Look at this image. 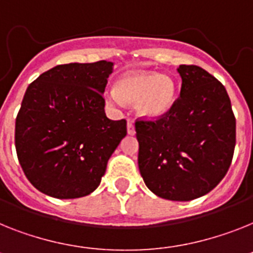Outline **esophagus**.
I'll use <instances>...</instances> for the list:
<instances>
[{
    "label": "esophagus",
    "instance_id": "esophagus-1",
    "mask_svg": "<svg viewBox=\"0 0 253 253\" xmlns=\"http://www.w3.org/2000/svg\"><path fill=\"white\" fill-rule=\"evenodd\" d=\"M127 132L128 135H133L135 133V126H133V122L132 121H127Z\"/></svg>",
    "mask_w": 253,
    "mask_h": 253
}]
</instances>
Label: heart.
I'll use <instances>...</instances> for the list:
<instances>
[{
    "mask_svg": "<svg viewBox=\"0 0 253 253\" xmlns=\"http://www.w3.org/2000/svg\"><path fill=\"white\" fill-rule=\"evenodd\" d=\"M109 107L118 109L123 101L136 103L140 116L158 118L169 113L176 99V84L169 76L156 72H130L121 76L116 88L104 92Z\"/></svg>",
    "mask_w": 253,
    "mask_h": 253,
    "instance_id": "b5f03b06",
    "label": "heart"
}]
</instances>
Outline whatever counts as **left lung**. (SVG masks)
<instances>
[{"label": "left lung", "mask_w": 253, "mask_h": 253, "mask_svg": "<svg viewBox=\"0 0 253 253\" xmlns=\"http://www.w3.org/2000/svg\"><path fill=\"white\" fill-rule=\"evenodd\" d=\"M181 91L169 113L136 121L140 173L161 198L186 202L211 192L230 167L235 117L229 95L197 65H180Z\"/></svg>", "instance_id": "1"}]
</instances>
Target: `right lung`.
<instances>
[{"instance_id": "obj_1", "label": "right lung", "mask_w": 253, "mask_h": 253, "mask_svg": "<svg viewBox=\"0 0 253 253\" xmlns=\"http://www.w3.org/2000/svg\"><path fill=\"white\" fill-rule=\"evenodd\" d=\"M113 63H69L28 86L15 122V148L31 184L59 199L99 186L107 163L127 135L126 121L105 114L103 94Z\"/></svg>"}]
</instances>
